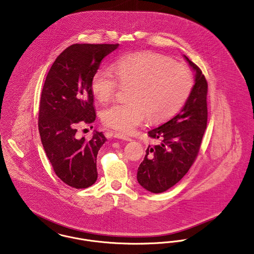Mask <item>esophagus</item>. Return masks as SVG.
Here are the masks:
<instances>
[{
  "label": "esophagus",
  "instance_id": "obj_1",
  "mask_svg": "<svg viewBox=\"0 0 254 254\" xmlns=\"http://www.w3.org/2000/svg\"><path fill=\"white\" fill-rule=\"evenodd\" d=\"M114 137L117 139H121V140H125V141H131V138L127 136V135L122 134V133H115Z\"/></svg>",
  "mask_w": 254,
  "mask_h": 254
}]
</instances>
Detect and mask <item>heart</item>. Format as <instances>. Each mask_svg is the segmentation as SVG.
<instances>
[{
    "label": "heart",
    "instance_id": "1",
    "mask_svg": "<svg viewBox=\"0 0 254 254\" xmlns=\"http://www.w3.org/2000/svg\"><path fill=\"white\" fill-rule=\"evenodd\" d=\"M115 72L101 67L92 76L91 89L101 102L111 100L121 86H130V102L111 105L103 111L105 127L130 133L148 117L152 123L171 118L190 95L193 76L181 63L154 52H137L116 61Z\"/></svg>",
    "mask_w": 254,
    "mask_h": 254
}]
</instances>
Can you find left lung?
Masks as SVG:
<instances>
[{
	"mask_svg": "<svg viewBox=\"0 0 254 254\" xmlns=\"http://www.w3.org/2000/svg\"><path fill=\"white\" fill-rule=\"evenodd\" d=\"M184 58L195 72L194 86L179 114L148 132L160 144L148 147L137 171L139 184L155 194L167 191L187 174L207 126V80L194 62Z\"/></svg>",
	"mask_w": 254,
	"mask_h": 254,
	"instance_id": "obj_1",
	"label": "left lung"
}]
</instances>
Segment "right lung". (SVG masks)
Returning <instances> with one entry per match:
<instances>
[{
    "label": "right lung",
    "instance_id": "obj_1",
    "mask_svg": "<svg viewBox=\"0 0 254 254\" xmlns=\"http://www.w3.org/2000/svg\"><path fill=\"white\" fill-rule=\"evenodd\" d=\"M119 44H74L52 65L41 93L38 129L54 172L64 183L82 189L98 179L97 155L106 138L76 137V125L96 119L91 79L102 60Z\"/></svg>",
    "mask_w": 254,
    "mask_h": 254
}]
</instances>
